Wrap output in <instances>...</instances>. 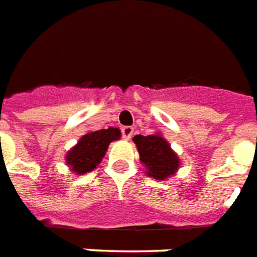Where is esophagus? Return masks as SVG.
Wrapping results in <instances>:
<instances>
[{
	"instance_id": "1",
	"label": "esophagus",
	"mask_w": 257,
	"mask_h": 257,
	"mask_svg": "<svg viewBox=\"0 0 257 257\" xmlns=\"http://www.w3.org/2000/svg\"><path fill=\"white\" fill-rule=\"evenodd\" d=\"M121 133H122V139L128 141L133 135V128L132 126H124V128L121 129Z\"/></svg>"
}]
</instances>
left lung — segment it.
Wrapping results in <instances>:
<instances>
[{"label":"left lung","mask_w":257,"mask_h":257,"mask_svg":"<svg viewBox=\"0 0 257 257\" xmlns=\"http://www.w3.org/2000/svg\"><path fill=\"white\" fill-rule=\"evenodd\" d=\"M133 143L137 147L140 162L145 166L147 176L153 177L157 181H166L176 176L181 168V160L161 133L149 136L136 135Z\"/></svg>","instance_id":"1"}]
</instances>
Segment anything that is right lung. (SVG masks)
Instances as JSON below:
<instances>
[{
    "instance_id": "add662e5",
    "label": "right lung",
    "mask_w": 257,
    "mask_h": 257,
    "mask_svg": "<svg viewBox=\"0 0 257 257\" xmlns=\"http://www.w3.org/2000/svg\"><path fill=\"white\" fill-rule=\"evenodd\" d=\"M120 129L113 126L85 133L81 136L78 144L67 152L66 165L76 176L92 172L103 161L109 144L120 140Z\"/></svg>"
}]
</instances>
